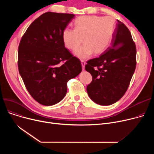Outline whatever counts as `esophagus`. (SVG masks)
I'll use <instances>...</instances> for the list:
<instances>
[{
    "instance_id": "34e87169",
    "label": "esophagus",
    "mask_w": 154,
    "mask_h": 154,
    "mask_svg": "<svg viewBox=\"0 0 154 154\" xmlns=\"http://www.w3.org/2000/svg\"><path fill=\"white\" fill-rule=\"evenodd\" d=\"M81 64H82V69L84 70L85 68V62L84 60H81Z\"/></svg>"
}]
</instances>
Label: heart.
<instances>
[{"instance_id": "obj_1", "label": "heart", "mask_w": 154, "mask_h": 154, "mask_svg": "<svg viewBox=\"0 0 154 154\" xmlns=\"http://www.w3.org/2000/svg\"><path fill=\"white\" fill-rule=\"evenodd\" d=\"M74 29H66L62 34L65 46L75 50L83 41L84 44L75 51L80 59H86L93 52L99 55L106 51L110 45L116 29V20L110 16L100 17L84 15L77 18Z\"/></svg>"}]
</instances>
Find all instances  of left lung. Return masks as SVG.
I'll return each instance as SVG.
<instances>
[{"instance_id": "1", "label": "left lung", "mask_w": 154, "mask_h": 154, "mask_svg": "<svg viewBox=\"0 0 154 154\" xmlns=\"http://www.w3.org/2000/svg\"><path fill=\"white\" fill-rule=\"evenodd\" d=\"M135 67V42L128 29L117 20L111 46L85 65L92 77L87 87L89 97L101 106L116 103L126 92Z\"/></svg>"}]
</instances>
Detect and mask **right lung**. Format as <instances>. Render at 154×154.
Here are the masks:
<instances>
[{
  "label": "right lung",
  "instance_id": "add662e5",
  "mask_svg": "<svg viewBox=\"0 0 154 154\" xmlns=\"http://www.w3.org/2000/svg\"><path fill=\"white\" fill-rule=\"evenodd\" d=\"M75 15L47 12L32 22L21 38L18 68L30 95L43 106L61 101L67 82L82 71L80 60L65 47L62 34Z\"/></svg>",
  "mask_w": 154,
  "mask_h": 154
}]
</instances>
